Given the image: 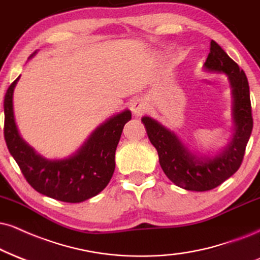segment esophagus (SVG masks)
Masks as SVG:
<instances>
[{"instance_id": "34e87169", "label": "esophagus", "mask_w": 260, "mask_h": 260, "mask_svg": "<svg viewBox=\"0 0 260 260\" xmlns=\"http://www.w3.org/2000/svg\"><path fill=\"white\" fill-rule=\"evenodd\" d=\"M130 110L135 115H141L142 113H145L147 107H146L145 102H143L142 100H140V99H136V100H134L130 104Z\"/></svg>"}]
</instances>
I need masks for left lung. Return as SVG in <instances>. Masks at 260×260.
Here are the masks:
<instances>
[{"label": "left lung", "instance_id": "8db88e82", "mask_svg": "<svg viewBox=\"0 0 260 260\" xmlns=\"http://www.w3.org/2000/svg\"><path fill=\"white\" fill-rule=\"evenodd\" d=\"M205 67L210 71L225 73L233 86L236 129L232 145L223 154L214 159H197L171 131L152 118H142L148 139L158 152L162 171L176 185L194 191L211 190L238 171L253 129L249 85L245 72L214 41H211Z\"/></svg>", "mask_w": 260, "mask_h": 260}]
</instances>
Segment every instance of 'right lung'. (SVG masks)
Masks as SVG:
<instances>
[{"mask_svg":"<svg viewBox=\"0 0 260 260\" xmlns=\"http://www.w3.org/2000/svg\"><path fill=\"white\" fill-rule=\"evenodd\" d=\"M18 79L5 95L3 134L9 153L27 183L38 193L63 203H81L104 190L114 172L115 149L131 112L124 111L106 121L71 158L44 159L19 136L13 114V90Z\"/></svg>","mask_w":260,"mask_h":260,"instance_id":"1","label":"right lung"}]
</instances>
